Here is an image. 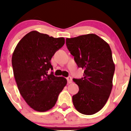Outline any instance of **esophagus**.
Here are the masks:
<instances>
[{
    "mask_svg": "<svg viewBox=\"0 0 131 131\" xmlns=\"http://www.w3.org/2000/svg\"><path fill=\"white\" fill-rule=\"evenodd\" d=\"M67 82L69 83H71V82H72V78H71V77H68L67 78Z\"/></svg>",
    "mask_w": 131,
    "mask_h": 131,
    "instance_id": "esophagus-1",
    "label": "esophagus"
}]
</instances>
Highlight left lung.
<instances>
[{"mask_svg": "<svg viewBox=\"0 0 131 131\" xmlns=\"http://www.w3.org/2000/svg\"><path fill=\"white\" fill-rule=\"evenodd\" d=\"M66 45L84 77L73 79L79 91L73 96L75 108L92 115L103 108L113 88L115 70L112 50L107 43L95 34L66 39Z\"/></svg>", "mask_w": 131, "mask_h": 131, "instance_id": "8db88e82", "label": "left lung"}]
</instances>
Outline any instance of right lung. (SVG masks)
<instances>
[{"label": "right lung", "instance_id": "obj_1", "mask_svg": "<svg viewBox=\"0 0 131 131\" xmlns=\"http://www.w3.org/2000/svg\"><path fill=\"white\" fill-rule=\"evenodd\" d=\"M65 43L64 37L54 38L32 31L17 44L12 57L14 75L19 93L29 106L44 112L54 106L67 85L64 77L55 76L51 61Z\"/></svg>", "mask_w": 131, "mask_h": 131}]
</instances>
